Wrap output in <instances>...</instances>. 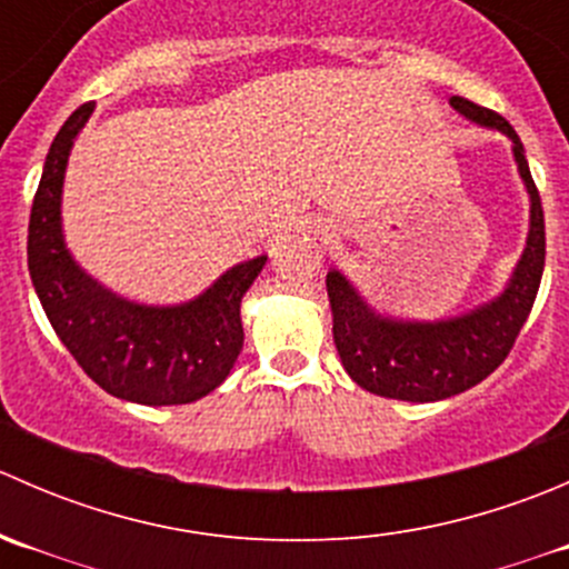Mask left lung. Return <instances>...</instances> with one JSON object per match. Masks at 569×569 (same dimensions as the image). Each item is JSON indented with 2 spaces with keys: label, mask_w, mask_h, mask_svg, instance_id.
Masks as SVG:
<instances>
[{
  "label": "left lung",
  "mask_w": 569,
  "mask_h": 569,
  "mask_svg": "<svg viewBox=\"0 0 569 569\" xmlns=\"http://www.w3.org/2000/svg\"><path fill=\"white\" fill-rule=\"evenodd\" d=\"M451 107L512 140L515 162L531 198L526 250L496 300L455 319L410 321L375 311L338 269L327 272L332 338L347 375L366 391L401 401H440L479 386L507 360L529 319L545 269V214L518 131L492 109L451 96Z\"/></svg>",
  "instance_id": "1"
}]
</instances>
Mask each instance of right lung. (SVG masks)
I'll use <instances>...</instances> for the list:
<instances>
[{"label": "right lung", "mask_w": 569, "mask_h": 569, "mask_svg": "<svg viewBox=\"0 0 569 569\" xmlns=\"http://www.w3.org/2000/svg\"><path fill=\"white\" fill-rule=\"evenodd\" d=\"M93 107H79L46 153L27 237L32 286L60 341L96 386L137 405H189L231 375L244 343L239 306L267 256L237 263L178 306L126 300L90 278L66 248L60 200L73 140Z\"/></svg>", "instance_id": "obj_1"}]
</instances>
